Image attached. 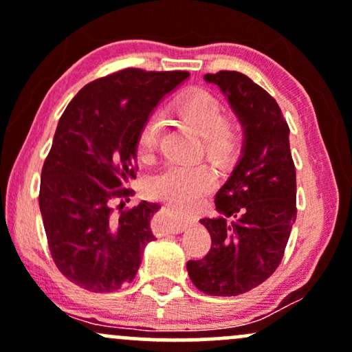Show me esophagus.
I'll return each mask as SVG.
<instances>
[{
    "instance_id": "obj_1",
    "label": "esophagus",
    "mask_w": 352,
    "mask_h": 352,
    "mask_svg": "<svg viewBox=\"0 0 352 352\" xmlns=\"http://www.w3.org/2000/svg\"><path fill=\"white\" fill-rule=\"evenodd\" d=\"M165 212H167V221H165V230H167V232L180 233L188 227L190 223L188 217L180 215V213H177L173 208H167Z\"/></svg>"
}]
</instances>
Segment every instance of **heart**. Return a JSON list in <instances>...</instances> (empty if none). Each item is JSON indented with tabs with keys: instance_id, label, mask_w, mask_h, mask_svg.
Listing matches in <instances>:
<instances>
[{
	"instance_id": "1",
	"label": "heart",
	"mask_w": 352,
	"mask_h": 352,
	"mask_svg": "<svg viewBox=\"0 0 352 352\" xmlns=\"http://www.w3.org/2000/svg\"><path fill=\"white\" fill-rule=\"evenodd\" d=\"M179 116L201 134L204 151L212 160L225 164L240 147L238 124L227 117L223 102L204 87H190L177 99ZM162 135V117L151 114L140 125L135 139L137 157L151 162ZM215 172L207 164L172 162L148 182L152 195L179 207H188L204 199L215 187Z\"/></svg>"
}]
</instances>
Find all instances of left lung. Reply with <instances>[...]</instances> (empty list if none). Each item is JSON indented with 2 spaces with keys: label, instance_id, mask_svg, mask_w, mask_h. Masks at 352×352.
I'll return each instance as SVG.
<instances>
[{
  "label": "left lung",
  "instance_id": "8db88e82",
  "mask_svg": "<svg viewBox=\"0 0 352 352\" xmlns=\"http://www.w3.org/2000/svg\"><path fill=\"white\" fill-rule=\"evenodd\" d=\"M228 98L245 127L236 167L218 190V217L204 218L210 252L187 263L193 285L212 296H238L280 266L296 220V168L289 127L278 102L236 71L205 74Z\"/></svg>",
  "mask_w": 352,
  "mask_h": 352
}]
</instances>
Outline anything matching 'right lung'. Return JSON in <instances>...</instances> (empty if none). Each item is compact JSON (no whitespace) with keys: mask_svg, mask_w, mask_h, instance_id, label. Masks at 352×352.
Returning a JSON list of instances; mask_svg holds the SVG:
<instances>
[{"mask_svg":"<svg viewBox=\"0 0 352 352\" xmlns=\"http://www.w3.org/2000/svg\"><path fill=\"white\" fill-rule=\"evenodd\" d=\"M187 78V71L127 67L86 84L60 116L43 165L39 208L56 266L87 292L131 283L145 245L155 240L151 218L159 205L114 201L134 193L127 185L137 175L140 125Z\"/></svg>","mask_w":352,"mask_h":352,"instance_id":"obj_1","label":"right lung"}]
</instances>
